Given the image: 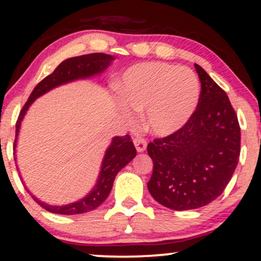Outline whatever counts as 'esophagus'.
<instances>
[{"label":"esophagus","mask_w":261,"mask_h":261,"mask_svg":"<svg viewBox=\"0 0 261 261\" xmlns=\"http://www.w3.org/2000/svg\"><path fill=\"white\" fill-rule=\"evenodd\" d=\"M133 142L135 145V148H137L138 152H144L146 149V146H147V142H146L145 139L142 138H135L133 139Z\"/></svg>","instance_id":"34e87169"}]
</instances>
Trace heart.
Listing matches in <instances>:
<instances>
[{"instance_id":"heart-1","label":"heart","mask_w":261,"mask_h":261,"mask_svg":"<svg viewBox=\"0 0 261 261\" xmlns=\"http://www.w3.org/2000/svg\"><path fill=\"white\" fill-rule=\"evenodd\" d=\"M120 108L127 117L146 110V124L159 137L176 133L190 120L199 101V81L192 70L165 63H141L124 71L117 83Z\"/></svg>"}]
</instances>
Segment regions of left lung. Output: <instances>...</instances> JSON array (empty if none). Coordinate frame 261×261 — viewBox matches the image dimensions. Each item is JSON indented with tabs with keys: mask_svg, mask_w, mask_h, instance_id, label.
Returning a JSON list of instances; mask_svg holds the SVG:
<instances>
[{
	"mask_svg": "<svg viewBox=\"0 0 261 261\" xmlns=\"http://www.w3.org/2000/svg\"><path fill=\"white\" fill-rule=\"evenodd\" d=\"M202 90L190 120L176 133L147 146L153 173L147 188L172 210L212 203L229 183L240 156V126L226 92L195 64Z\"/></svg>",
	"mask_w": 261,
	"mask_h": 261,
	"instance_id": "left-lung-1",
	"label": "left lung"
}]
</instances>
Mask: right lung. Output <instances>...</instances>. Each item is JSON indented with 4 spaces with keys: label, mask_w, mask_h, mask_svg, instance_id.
Returning a JSON list of instances; mask_svg holds the SVG:
<instances>
[{
    "label": "right lung",
    "mask_w": 261,
    "mask_h": 261,
    "mask_svg": "<svg viewBox=\"0 0 261 261\" xmlns=\"http://www.w3.org/2000/svg\"><path fill=\"white\" fill-rule=\"evenodd\" d=\"M115 59V56L106 55V53H91V55H85L80 57H73L64 60L57 66V69L51 74L44 78L34 90L23 106L21 110L19 119L16 122L15 130V141H14V154L16 151V142L19 137L21 122L24 119L30 107L33 105L35 99L45 95L46 92L51 91L52 89L58 88L60 85L71 83V82L88 80L94 76H98L102 72L108 69L113 60ZM137 155V149L134 147L133 141L130 140L129 135L124 137H114L110 142L109 147L106 149L105 156H103L101 170H99L97 180H96L95 187L91 189V191L88 195H85L83 198L78 199L76 202L69 203V204L63 205H51L47 203L40 201L35 197L32 192L28 190V194H31L32 198L41 205L42 208L47 210L49 213L59 214V215H77V214H84L91 212L102 204L108 197L113 188V183L115 180L116 174L130 162ZM16 160V158H14ZM19 170V169H17ZM22 183L24 181L22 180Z\"/></svg>",
    "instance_id": "1"
}]
</instances>
